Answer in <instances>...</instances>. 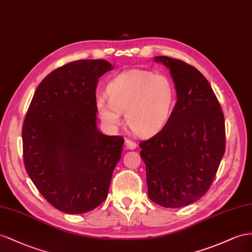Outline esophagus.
Here are the masks:
<instances>
[{
    "label": "esophagus",
    "instance_id": "34e87169",
    "mask_svg": "<svg viewBox=\"0 0 252 252\" xmlns=\"http://www.w3.org/2000/svg\"><path fill=\"white\" fill-rule=\"evenodd\" d=\"M125 144H126V147L127 148V149H131V150L135 149V148L137 147L136 143H135V141H133V140H131V139H126Z\"/></svg>",
    "mask_w": 252,
    "mask_h": 252
}]
</instances>
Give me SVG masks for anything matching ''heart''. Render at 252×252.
<instances>
[{"instance_id": "1", "label": "heart", "mask_w": 252, "mask_h": 252, "mask_svg": "<svg viewBox=\"0 0 252 252\" xmlns=\"http://www.w3.org/2000/svg\"><path fill=\"white\" fill-rule=\"evenodd\" d=\"M107 98L96 99V111L107 126L121 124V114L131 130L138 135L158 132L170 118L176 89L169 77L135 69L121 73L108 83Z\"/></svg>"}]
</instances>
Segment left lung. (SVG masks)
Here are the masks:
<instances>
[{
  "label": "left lung",
  "mask_w": 252,
  "mask_h": 252,
  "mask_svg": "<svg viewBox=\"0 0 252 252\" xmlns=\"http://www.w3.org/2000/svg\"><path fill=\"white\" fill-rule=\"evenodd\" d=\"M170 70L178 101L158 133L141 141L148 196L164 208H182L211 188L225 150L224 116L209 81L195 67L157 56Z\"/></svg>",
  "instance_id": "obj_1"
}]
</instances>
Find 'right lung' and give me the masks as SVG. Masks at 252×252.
<instances>
[{
	"label": "right lung",
	"instance_id": "right-lung-1",
	"mask_svg": "<svg viewBox=\"0 0 252 252\" xmlns=\"http://www.w3.org/2000/svg\"><path fill=\"white\" fill-rule=\"evenodd\" d=\"M113 66L103 60L68 63L38 85L22 126L23 160L47 201L68 214L95 209L107 197L125 139L95 125V86Z\"/></svg>",
	"mask_w": 252,
	"mask_h": 252
}]
</instances>
